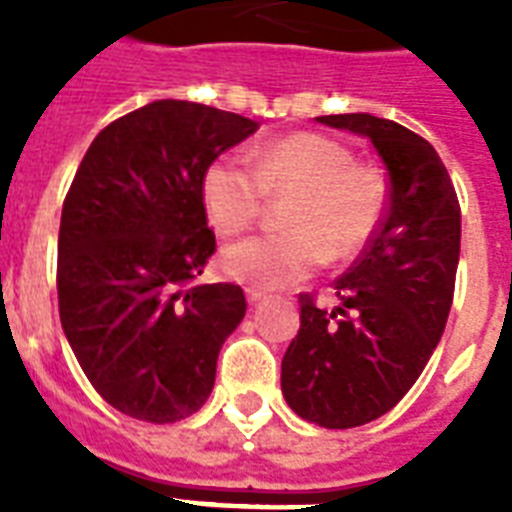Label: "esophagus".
<instances>
[{"label": "esophagus", "mask_w": 512, "mask_h": 512, "mask_svg": "<svg viewBox=\"0 0 512 512\" xmlns=\"http://www.w3.org/2000/svg\"><path fill=\"white\" fill-rule=\"evenodd\" d=\"M263 297H265V292H263V289H257V287H247V300H249V303H252V305H255V303H260V300H263Z\"/></svg>", "instance_id": "obj_1"}]
</instances>
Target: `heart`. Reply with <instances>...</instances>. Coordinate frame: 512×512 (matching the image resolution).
<instances>
[{"label":"heart","mask_w":512,"mask_h":512,"mask_svg":"<svg viewBox=\"0 0 512 512\" xmlns=\"http://www.w3.org/2000/svg\"><path fill=\"white\" fill-rule=\"evenodd\" d=\"M284 233L231 241L220 255L228 279L276 289L311 276L335 260L361 255L385 215V177L353 162L345 143L319 132L273 140L249 167L236 156H217L201 175V201L217 231L236 233L263 212L268 196H289Z\"/></svg>","instance_id":"obj_1"}]
</instances>
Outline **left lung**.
<instances>
[{
  "label": "left lung",
  "mask_w": 512,
  "mask_h": 512,
  "mask_svg": "<svg viewBox=\"0 0 512 512\" xmlns=\"http://www.w3.org/2000/svg\"><path fill=\"white\" fill-rule=\"evenodd\" d=\"M319 122L372 140L388 170V209L335 281L337 311L300 295V332L281 361L289 409L342 430L390 412L444 335L460 263V201L441 156L417 132L372 114Z\"/></svg>",
  "instance_id": "obj_1"
}]
</instances>
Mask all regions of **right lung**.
Returning a JSON list of instances; mask_svg holds the SVG:
<instances>
[{"instance_id": "add662e5", "label": "right lung", "mask_w": 512, "mask_h": 512, "mask_svg": "<svg viewBox=\"0 0 512 512\" xmlns=\"http://www.w3.org/2000/svg\"><path fill=\"white\" fill-rule=\"evenodd\" d=\"M255 130L231 111L154 100L98 132L68 188L60 324L92 388L135 420L199 412L247 313L239 284L196 276L215 252L201 175Z\"/></svg>"}]
</instances>
